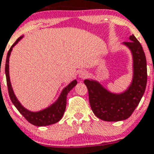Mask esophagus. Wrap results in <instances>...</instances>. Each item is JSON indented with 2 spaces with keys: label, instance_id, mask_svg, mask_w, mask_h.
<instances>
[{
  "label": "esophagus",
  "instance_id": "34e87169",
  "mask_svg": "<svg viewBox=\"0 0 154 154\" xmlns=\"http://www.w3.org/2000/svg\"><path fill=\"white\" fill-rule=\"evenodd\" d=\"M78 77H80L81 79H85L88 77V73L85 70V69H83V70H81V71H79L78 73Z\"/></svg>",
  "mask_w": 154,
  "mask_h": 154
}]
</instances>
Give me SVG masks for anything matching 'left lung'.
<instances>
[{
	"mask_svg": "<svg viewBox=\"0 0 154 154\" xmlns=\"http://www.w3.org/2000/svg\"><path fill=\"white\" fill-rule=\"evenodd\" d=\"M122 44L129 49L133 59V77L126 90L114 93L96 80L86 79L84 81L88 88L89 102L94 114L103 121H122L130 117L146 86V60L141 44L133 35L129 36V42Z\"/></svg>",
	"mask_w": 154,
	"mask_h": 154,
	"instance_id": "1",
	"label": "left lung"
}]
</instances>
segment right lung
Here are the masks:
<instances>
[{
	"mask_svg": "<svg viewBox=\"0 0 154 154\" xmlns=\"http://www.w3.org/2000/svg\"><path fill=\"white\" fill-rule=\"evenodd\" d=\"M23 37L24 35H21L16 40V42L11 45V47L10 48L8 55H7L6 64H5V74H6L7 85H8V88L10 98L12 101L13 105L16 107V109H18V112L31 124H32L35 126H45V125L57 123V122H59L62 119L65 110H66V96H67L68 93L76 86L77 81V80H73V81L69 83V85H66L62 90L58 98L47 108L40 111H37V112H32V111H30L25 108L16 97L15 94L13 91L12 86H11L10 75H9V58H10L11 53V51H12L13 48L14 47V45H17Z\"/></svg>",
	"mask_w": 154,
	"mask_h": 154,
	"instance_id": "right-lung-1",
	"label": "right lung"
}]
</instances>
